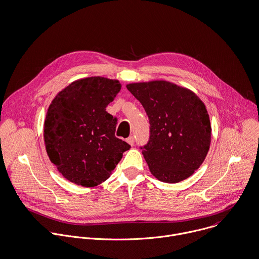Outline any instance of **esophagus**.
I'll return each mask as SVG.
<instances>
[{
  "mask_svg": "<svg viewBox=\"0 0 259 259\" xmlns=\"http://www.w3.org/2000/svg\"><path fill=\"white\" fill-rule=\"evenodd\" d=\"M126 141H127L131 146L134 145V137H133V136H129V137L126 139Z\"/></svg>",
  "mask_w": 259,
  "mask_h": 259,
  "instance_id": "obj_1",
  "label": "esophagus"
}]
</instances>
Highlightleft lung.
Segmentation results:
<instances>
[{
  "mask_svg": "<svg viewBox=\"0 0 259 259\" xmlns=\"http://www.w3.org/2000/svg\"><path fill=\"white\" fill-rule=\"evenodd\" d=\"M126 87L149 119V140L140 148L150 172L168 184L190 178L204 162L211 144L205 104L191 90L166 80Z\"/></svg>",
  "mask_w": 259,
  "mask_h": 259,
  "instance_id": "1",
  "label": "left lung"
}]
</instances>
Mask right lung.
I'll return each instance as SVG.
<instances>
[{
	"label": "right lung",
	"mask_w": 259,
	"mask_h": 259,
	"mask_svg": "<svg viewBox=\"0 0 259 259\" xmlns=\"http://www.w3.org/2000/svg\"><path fill=\"white\" fill-rule=\"evenodd\" d=\"M121 90L117 79L74 80L52 100L44 121L47 155L69 182L85 188L108 180L130 145L115 136L117 119L106 111Z\"/></svg>",
	"instance_id": "add662e5"
}]
</instances>
